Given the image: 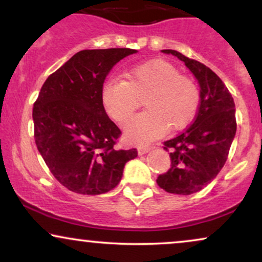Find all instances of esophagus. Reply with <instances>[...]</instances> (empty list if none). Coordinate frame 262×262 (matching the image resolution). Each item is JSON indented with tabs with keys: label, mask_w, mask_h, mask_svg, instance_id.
<instances>
[{
	"label": "esophagus",
	"mask_w": 262,
	"mask_h": 262,
	"mask_svg": "<svg viewBox=\"0 0 262 262\" xmlns=\"http://www.w3.org/2000/svg\"><path fill=\"white\" fill-rule=\"evenodd\" d=\"M150 150H151V146H139V148H138V154L144 155L146 154V152H149Z\"/></svg>",
	"instance_id": "34e87169"
}]
</instances>
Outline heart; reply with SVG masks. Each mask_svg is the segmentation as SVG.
Segmentation results:
<instances>
[{"mask_svg": "<svg viewBox=\"0 0 262 262\" xmlns=\"http://www.w3.org/2000/svg\"><path fill=\"white\" fill-rule=\"evenodd\" d=\"M127 80L111 77L101 90V102L108 116L125 123L145 98L146 112L129 122L125 138L135 144H148L167 128L179 130L189 124L200 104V92L188 77L179 75L165 60H150L129 69Z\"/></svg>", "mask_w": 262, "mask_h": 262, "instance_id": "heart-1", "label": "heart"}]
</instances>
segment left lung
I'll list each match as a JSON object with an SVG mask.
<instances>
[{
    "instance_id": "8db88e82",
    "label": "left lung",
    "mask_w": 262,
    "mask_h": 262,
    "mask_svg": "<svg viewBox=\"0 0 262 262\" xmlns=\"http://www.w3.org/2000/svg\"><path fill=\"white\" fill-rule=\"evenodd\" d=\"M185 62L200 85V108L183 133L164 143L171 150V167L156 182L169 193L192 194L215 179L224 166L236 133L235 103L219 77L176 50H161Z\"/></svg>"
}]
</instances>
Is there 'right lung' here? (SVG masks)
Masks as SVG:
<instances>
[{
    "instance_id": "obj_1",
    "label": "right lung",
    "mask_w": 262,
    "mask_h": 262,
    "mask_svg": "<svg viewBox=\"0 0 262 262\" xmlns=\"http://www.w3.org/2000/svg\"><path fill=\"white\" fill-rule=\"evenodd\" d=\"M137 53L128 48L81 50L50 75L33 107L37 148L58 181L81 194H101L118 185L137 149L116 150L121 135L101 102L112 68Z\"/></svg>"
}]
</instances>
